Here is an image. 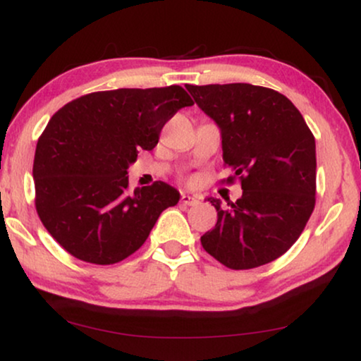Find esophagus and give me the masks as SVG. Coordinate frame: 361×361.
Returning a JSON list of instances; mask_svg holds the SVG:
<instances>
[{
  "mask_svg": "<svg viewBox=\"0 0 361 361\" xmlns=\"http://www.w3.org/2000/svg\"><path fill=\"white\" fill-rule=\"evenodd\" d=\"M180 202H182V205H185V207H190V205H197L200 202V199L197 195H189V194H184L180 197Z\"/></svg>",
  "mask_w": 361,
  "mask_h": 361,
  "instance_id": "34e87169",
  "label": "esophagus"
}]
</instances>
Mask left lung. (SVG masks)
Here are the masks:
<instances>
[{
  "label": "left lung",
  "mask_w": 361,
  "mask_h": 361,
  "mask_svg": "<svg viewBox=\"0 0 361 361\" xmlns=\"http://www.w3.org/2000/svg\"><path fill=\"white\" fill-rule=\"evenodd\" d=\"M187 90L220 128L224 162L243 189L226 209L207 199L219 219L202 246L230 269L271 263L295 243L314 210V135L293 102L271 88L216 83Z\"/></svg>",
  "instance_id": "8db88e82"
}]
</instances>
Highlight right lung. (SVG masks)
Returning a JSON list of instances; mask_svg holds the SVG:
<instances>
[{"label": "right lung", "mask_w": 361, "mask_h": 361, "mask_svg": "<svg viewBox=\"0 0 361 361\" xmlns=\"http://www.w3.org/2000/svg\"><path fill=\"white\" fill-rule=\"evenodd\" d=\"M194 105L179 85L118 88L63 105L39 137L32 177L36 210L67 253L115 264L140 250L180 194L166 182L128 189V167L151 151L162 126Z\"/></svg>", "instance_id": "1"}]
</instances>
